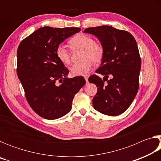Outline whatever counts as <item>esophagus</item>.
<instances>
[{"label": "esophagus", "instance_id": "1", "mask_svg": "<svg viewBox=\"0 0 161 161\" xmlns=\"http://www.w3.org/2000/svg\"><path fill=\"white\" fill-rule=\"evenodd\" d=\"M88 77H84V79H85V80H86V83H88L89 82V81H88Z\"/></svg>", "mask_w": 161, "mask_h": 161}]
</instances>
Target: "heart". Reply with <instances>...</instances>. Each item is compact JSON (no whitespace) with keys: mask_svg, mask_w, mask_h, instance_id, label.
<instances>
[{"mask_svg":"<svg viewBox=\"0 0 161 161\" xmlns=\"http://www.w3.org/2000/svg\"><path fill=\"white\" fill-rule=\"evenodd\" d=\"M69 44L72 47L82 49L81 59L80 63L74 64L69 68L70 74L73 77L86 76L92 68V62L99 63L103 56V47L94 42L91 37L84 34H79L69 40ZM56 56L62 64L70 63V54L69 50L64 45H59L56 49Z\"/></svg>","mask_w":161,"mask_h":161,"instance_id":"obj_1","label":"heart"}]
</instances>
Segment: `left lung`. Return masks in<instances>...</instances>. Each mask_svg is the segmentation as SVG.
Instances as JSON below:
<instances>
[{"label":"left lung","instance_id":"1","mask_svg":"<svg viewBox=\"0 0 161 161\" xmlns=\"http://www.w3.org/2000/svg\"><path fill=\"white\" fill-rule=\"evenodd\" d=\"M84 32L96 36L103 50L96 72L104 77L89 78L97 86L93 107L105 115L118 116L130 107L138 90L141 62L137 43L129 32L108 25L88 28Z\"/></svg>","mask_w":161,"mask_h":161}]
</instances>
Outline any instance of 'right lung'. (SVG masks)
I'll return each instance as SVG.
<instances>
[{
  "mask_svg": "<svg viewBox=\"0 0 161 161\" xmlns=\"http://www.w3.org/2000/svg\"><path fill=\"white\" fill-rule=\"evenodd\" d=\"M80 30L42 27L18 46V79L30 106L42 118L57 119L69 113L75 95L86 83L80 76L68 78L69 70L56 56L57 47Z\"/></svg>",
  "mask_w": 161,
  "mask_h": 161,
  "instance_id": "add662e5",
  "label": "right lung"
}]
</instances>
